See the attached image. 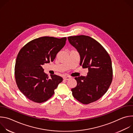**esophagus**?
<instances>
[{"instance_id":"1","label":"esophagus","mask_w":133,"mask_h":133,"mask_svg":"<svg viewBox=\"0 0 133 133\" xmlns=\"http://www.w3.org/2000/svg\"><path fill=\"white\" fill-rule=\"evenodd\" d=\"M70 78V77H69V76H64V77H63V79H64V80H65V81H67V80H69V79Z\"/></svg>"}]
</instances>
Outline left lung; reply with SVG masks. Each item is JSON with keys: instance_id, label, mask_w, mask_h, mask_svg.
Returning <instances> with one entry per match:
<instances>
[{"instance_id": "1", "label": "left lung", "mask_w": 133, "mask_h": 133, "mask_svg": "<svg viewBox=\"0 0 133 133\" xmlns=\"http://www.w3.org/2000/svg\"><path fill=\"white\" fill-rule=\"evenodd\" d=\"M68 39L80 55V65L88 69L86 77L75 78L77 84L71 90L72 96L83 104L95 102L107 92L111 83V58L102 45L89 36H69Z\"/></svg>"}]
</instances>
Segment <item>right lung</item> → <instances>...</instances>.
Returning <instances> with one entry per match:
<instances>
[{"label":"right lung","instance_id":"right-lung-1","mask_svg":"<svg viewBox=\"0 0 133 133\" xmlns=\"http://www.w3.org/2000/svg\"><path fill=\"white\" fill-rule=\"evenodd\" d=\"M66 39V37H39L28 43L19 52L15 67V80L19 89L30 101L38 103L47 101L63 81L56 75L49 77L42 65L54 61Z\"/></svg>","mask_w":133,"mask_h":133}]
</instances>
